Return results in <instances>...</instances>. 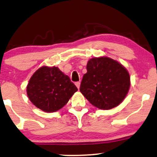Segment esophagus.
Returning a JSON list of instances; mask_svg holds the SVG:
<instances>
[{
  "instance_id": "1",
  "label": "esophagus",
  "mask_w": 157,
  "mask_h": 157,
  "mask_svg": "<svg viewBox=\"0 0 157 157\" xmlns=\"http://www.w3.org/2000/svg\"><path fill=\"white\" fill-rule=\"evenodd\" d=\"M75 85L77 87H78V89H79V86H80V82H75Z\"/></svg>"
}]
</instances>
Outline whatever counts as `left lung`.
I'll use <instances>...</instances> for the list:
<instances>
[{
	"instance_id": "left-lung-1",
	"label": "left lung",
	"mask_w": 157,
	"mask_h": 157,
	"mask_svg": "<svg viewBox=\"0 0 157 157\" xmlns=\"http://www.w3.org/2000/svg\"><path fill=\"white\" fill-rule=\"evenodd\" d=\"M80 92L97 108L109 110L118 106L128 94L129 72L122 64L106 56L93 58L86 64Z\"/></svg>"
}]
</instances>
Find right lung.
I'll list each match as a JSON object with an SVG mask.
<instances>
[{"mask_svg":"<svg viewBox=\"0 0 157 157\" xmlns=\"http://www.w3.org/2000/svg\"><path fill=\"white\" fill-rule=\"evenodd\" d=\"M78 88L58 67L42 66L27 86V97L37 108L47 113L62 109Z\"/></svg>","mask_w":157,"mask_h":157,"instance_id":"obj_1","label":"right lung"}]
</instances>
